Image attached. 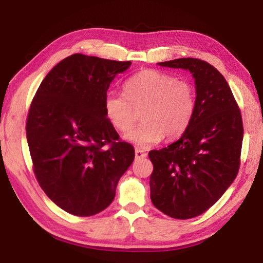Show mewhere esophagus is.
Listing matches in <instances>:
<instances>
[{"mask_svg":"<svg viewBox=\"0 0 263 263\" xmlns=\"http://www.w3.org/2000/svg\"><path fill=\"white\" fill-rule=\"evenodd\" d=\"M147 157V153L140 148H136V159H144Z\"/></svg>","mask_w":263,"mask_h":263,"instance_id":"34e87169","label":"esophagus"}]
</instances>
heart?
Listing matches in <instances>:
<instances>
[{"instance_id":"1","label":"heart","mask_w":263,"mask_h":263,"mask_svg":"<svg viewBox=\"0 0 263 263\" xmlns=\"http://www.w3.org/2000/svg\"><path fill=\"white\" fill-rule=\"evenodd\" d=\"M141 111L142 122L127 139L148 148L163 139H176L188 130L196 110L193 83L157 69H146L128 78L124 94L110 91L104 97V112L119 132L130 131Z\"/></svg>"}]
</instances>
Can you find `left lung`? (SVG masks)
Segmentation results:
<instances>
[{"instance_id":"obj_1","label":"left lung","mask_w":263,"mask_h":263,"mask_svg":"<svg viewBox=\"0 0 263 263\" xmlns=\"http://www.w3.org/2000/svg\"><path fill=\"white\" fill-rule=\"evenodd\" d=\"M183 68L196 83V110L179 140L151 151L154 206L172 218L190 219L210 209L232 184L240 167L241 112L225 78L206 61L181 58L159 62Z\"/></svg>"}]
</instances>
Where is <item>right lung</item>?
Wrapping results in <instances>:
<instances>
[{
  "mask_svg": "<svg viewBox=\"0 0 263 263\" xmlns=\"http://www.w3.org/2000/svg\"><path fill=\"white\" fill-rule=\"evenodd\" d=\"M130 65L77 53L51 69L31 102L26 139L35 179L74 216L108 208L135 160L133 146L119 139L104 112L111 81Z\"/></svg>",
  "mask_w": 263,
  "mask_h": 263,
  "instance_id": "add662e5",
  "label": "right lung"
}]
</instances>
